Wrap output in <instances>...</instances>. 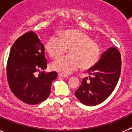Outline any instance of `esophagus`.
<instances>
[{"label": "esophagus", "mask_w": 132, "mask_h": 132, "mask_svg": "<svg viewBox=\"0 0 132 132\" xmlns=\"http://www.w3.org/2000/svg\"><path fill=\"white\" fill-rule=\"evenodd\" d=\"M58 77H62V78H68V77L67 75H64L62 74V73H59V74H58Z\"/></svg>", "instance_id": "34e87169"}]
</instances>
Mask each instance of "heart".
<instances>
[{"label": "heart", "instance_id": "b5f03b06", "mask_svg": "<svg viewBox=\"0 0 132 132\" xmlns=\"http://www.w3.org/2000/svg\"><path fill=\"white\" fill-rule=\"evenodd\" d=\"M69 56L59 58L51 65L52 70L68 75L81 66L84 70L92 68L100 57V48L92 38L79 30L68 29L51 36L44 44V50L51 58L63 55L68 49Z\"/></svg>", "mask_w": 132, "mask_h": 132}]
</instances>
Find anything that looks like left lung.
Segmentation results:
<instances>
[{
	"instance_id": "8db88e82",
	"label": "left lung",
	"mask_w": 132,
	"mask_h": 132,
	"mask_svg": "<svg viewBox=\"0 0 132 132\" xmlns=\"http://www.w3.org/2000/svg\"><path fill=\"white\" fill-rule=\"evenodd\" d=\"M121 71L120 52L111 47L102 54L100 60L88 70L75 94L83 104L92 106L103 102L114 91Z\"/></svg>"
}]
</instances>
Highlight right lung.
I'll return each instance as SVG.
<instances>
[{
    "instance_id": "obj_1",
    "label": "right lung",
    "mask_w": 132,
    "mask_h": 132,
    "mask_svg": "<svg viewBox=\"0 0 132 132\" xmlns=\"http://www.w3.org/2000/svg\"><path fill=\"white\" fill-rule=\"evenodd\" d=\"M46 64L44 46L38 36L29 31L20 36L11 47L7 64V81L13 94L30 105L45 101L57 77L56 72H44Z\"/></svg>"
}]
</instances>
